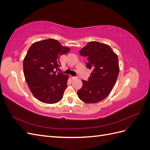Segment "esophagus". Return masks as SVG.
I'll return each instance as SVG.
<instances>
[{
  "mask_svg": "<svg viewBox=\"0 0 150 150\" xmlns=\"http://www.w3.org/2000/svg\"><path fill=\"white\" fill-rule=\"evenodd\" d=\"M72 80H76L78 79V77H71Z\"/></svg>",
  "mask_w": 150,
  "mask_h": 150,
  "instance_id": "34e87169",
  "label": "esophagus"
}]
</instances>
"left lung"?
Wrapping results in <instances>:
<instances>
[{
	"mask_svg": "<svg viewBox=\"0 0 150 150\" xmlns=\"http://www.w3.org/2000/svg\"><path fill=\"white\" fill-rule=\"evenodd\" d=\"M88 57L86 66L92 70L88 81H82L83 87L78 96L86 103H96L105 99L112 91L120 72L118 57L110 46L96 41L88 43L79 51Z\"/></svg>",
	"mask_w": 150,
	"mask_h": 150,
	"instance_id": "1",
	"label": "left lung"
}]
</instances>
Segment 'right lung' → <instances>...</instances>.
<instances>
[{
    "label": "right lung",
    "instance_id": "right-lung-1",
    "mask_svg": "<svg viewBox=\"0 0 150 150\" xmlns=\"http://www.w3.org/2000/svg\"><path fill=\"white\" fill-rule=\"evenodd\" d=\"M69 51L54 39L35 42L29 47L24 59V74L31 93L40 101L54 104L62 99L69 76L57 69L60 56Z\"/></svg>",
    "mask_w": 150,
    "mask_h": 150
}]
</instances>
